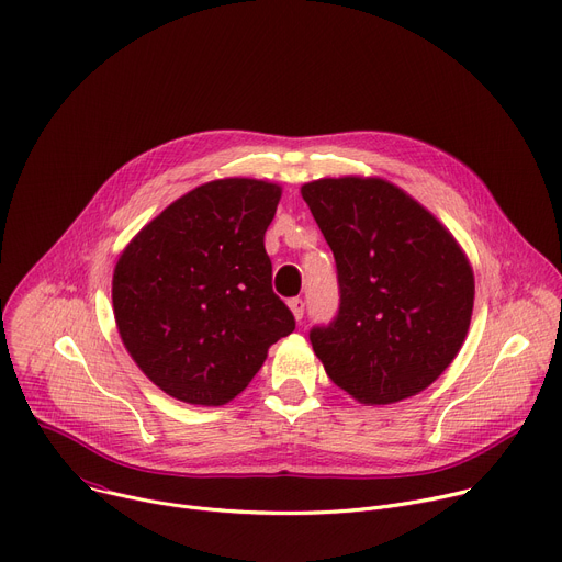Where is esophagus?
<instances>
[{
    "instance_id": "esophagus-1",
    "label": "esophagus",
    "mask_w": 562,
    "mask_h": 562,
    "mask_svg": "<svg viewBox=\"0 0 562 562\" xmlns=\"http://www.w3.org/2000/svg\"><path fill=\"white\" fill-rule=\"evenodd\" d=\"M289 307H291L295 321H302V316H304V300L302 297H291L289 300Z\"/></svg>"
}]
</instances>
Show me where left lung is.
<instances>
[{
  "mask_svg": "<svg viewBox=\"0 0 562 562\" xmlns=\"http://www.w3.org/2000/svg\"><path fill=\"white\" fill-rule=\"evenodd\" d=\"M302 196L336 260L338 312L310 331L327 376L368 405L422 392L471 325L475 284L462 248L383 179H321Z\"/></svg>",
  "mask_w": 562,
  "mask_h": 562,
  "instance_id": "1",
  "label": "left lung"
}]
</instances>
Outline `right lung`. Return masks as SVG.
I'll return each mask as SVG.
<instances>
[{"instance_id": "obj_1", "label": "right lung", "mask_w": 562, "mask_h": 562, "mask_svg": "<svg viewBox=\"0 0 562 562\" xmlns=\"http://www.w3.org/2000/svg\"><path fill=\"white\" fill-rule=\"evenodd\" d=\"M280 188L255 179L199 186L123 250L112 300L145 376L192 405H224L260 372L295 318L273 293L265 233Z\"/></svg>"}]
</instances>
